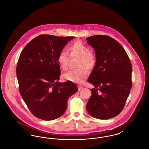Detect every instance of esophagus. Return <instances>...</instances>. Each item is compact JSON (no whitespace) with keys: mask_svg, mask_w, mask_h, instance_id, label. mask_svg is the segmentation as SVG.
<instances>
[{"mask_svg":"<svg viewBox=\"0 0 149 149\" xmlns=\"http://www.w3.org/2000/svg\"><path fill=\"white\" fill-rule=\"evenodd\" d=\"M78 90L79 91H80L81 89L83 88V86H81V85H78Z\"/></svg>","mask_w":149,"mask_h":149,"instance_id":"obj_1","label":"esophagus"}]
</instances>
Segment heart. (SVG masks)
<instances>
[{
  "label": "heart",
  "mask_w": 149,
  "mask_h": 149,
  "mask_svg": "<svg viewBox=\"0 0 149 149\" xmlns=\"http://www.w3.org/2000/svg\"><path fill=\"white\" fill-rule=\"evenodd\" d=\"M68 51L71 57H78L77 67L78 69L71 70L63 75L65 80L71 82L81 84L88 77V70H92L95 67L97 60L95 55L90 51V49L85 43L80 41H76L68 47ZM60 67L66 70L69 64L70 57L65 50H61L57 58Z\"/></svg>",
  "instance_id": "1"
}]
</instances>
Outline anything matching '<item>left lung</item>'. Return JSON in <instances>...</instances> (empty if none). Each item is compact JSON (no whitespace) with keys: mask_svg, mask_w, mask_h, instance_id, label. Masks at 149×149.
I'll use <instances>...</instances> for the list:
<instances>
[{"mask_svg":"<svg viewBox=\"0 0 149 149\" xmlns=\"http://www.w3.org/2000/svg\"><path fill=\"white\" fill-rule=\"evenodd\" d=\"M97 63L88 81L94 86L86 109L92 117L108 120L123 109L132 87V65L120 43L106 35L86 38Z\"/></svg>","mask_w":149,"mask_h":149,"instance_id":"1","label":"left lung"}]
</instances>
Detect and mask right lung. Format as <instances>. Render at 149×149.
<instances>
[{
	"instance_id": "1",
	"label": "right lung",
	"mask_w": 149,
	"mask_h": 149,
	"mask_svg": "<svg viewBox=\"0 0 149 149\" xmlns=\"http://www.w3.org/2000/svg\"><path fill=\"white\" fill-rule=\"evenodd\" d=\"M75 37L41 35L22 50L17 65L19 92L29 111L43 120L56 119L65 112L69 98L78 91L70 81L60 83L57 58Z\"/></svg>"
}]
</instances>
